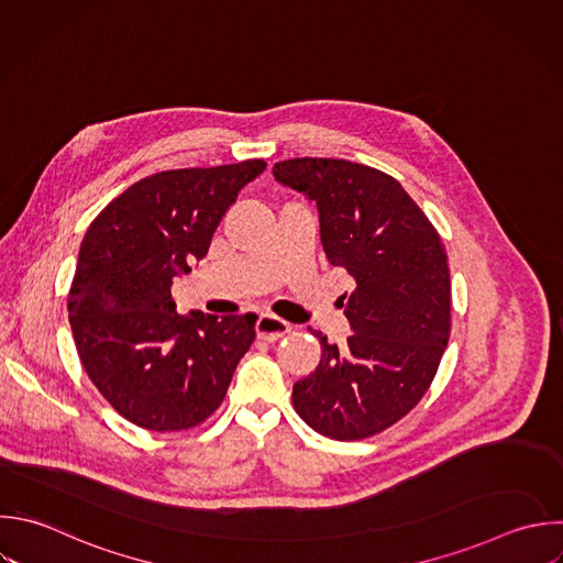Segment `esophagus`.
Listing matches in <instances>:
<instances>
[{
    "instance_id": "obj_1",
    "label": "esophagus",
    "mask_w": 563,
    "mask_h": 563,
    "mask_svg": "<svg viewBox=\"0 0 563 563\" xmlns=\"http://www.w3.org/2000/svg\"><path fill=\"white\" fill-rule=\"evenodd\" d=\"M290 328L292 325L288 321H284V319L275 317V314H260V319L255 323V332H257V336L262 341H277L284 334H288Z\"/></svg>"
}]
</instances>
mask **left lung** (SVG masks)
<instances>
[{
    "label": "left lung",
    "mask_w": 563,
    "mask_h": 563,
    "mask_svg": "<svg viewBox=\"0 0 563 563\" xmlns=\"http://www.w3.org/2000/svg\"><path fill=\"white\" fill-rule=\"evenodd\" d=\"M275 180L319 209L328 264L354 277L339 297L352 325L343 345L308 328L321 361L292 387L301 420L334 440L376 435L429 389L451 332L444 244L391 176L341 158L275 163Z\"/></svg>",
    "instance_id": "1"
}]
</instances>
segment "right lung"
Segmentation results:
<instances>
[{"label": "right lung", "mask_w": 563, "mask_h": 563, "mask_svg": "<svg viewBox=\"0 0 563 563\" xmlns=\"http://www.w3.org/2000/svg\"><path fill=\"white\" fill-rule=\"evenodd\" d=\"M264 161L172 169L117 196L90 224L68 292L81 365L101 396L150 431L202 424L255 341L253 314L176 312L174 277L202 260Z\"/></svg>", "instance_id": "obj_1"}]
</instances>
